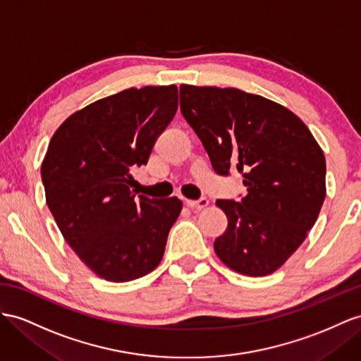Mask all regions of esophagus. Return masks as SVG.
<instances>
[{"mask_svg": "<svg viewBox=\"0 0 361 361\" xmlns=\"http://www.w3.org/2000/svg\"><path fill=\"white\" fill-rule=\"evenodd\" d=\"M186 204L190 209H195V210H201L204 209L209 204V200L206 197H201L200 200H186Z\"/></svg>", "mask_w": 361, "mask_h": 361, "instance_id": "1", "label": "esophagus"}]
</instances>
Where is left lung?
Returning a JSON list of instances; mask_svg holds the SVG:
<instances>
[{"mask_svg": "<svg viewBox=\"0 0 361 361\" xmlns=\"http://www.w3.org/2000/svg\"><path fill=\"white\" fill-rule=\"evenodd\" d=\"M180 108L218 175L243 173L241 200H218L227 230L218 257L245 276H267L298 250L326 195L320 146L290 109L236 88L180 87Z\"/></svg>", "mask_w": 361, "mask_h": 361, "instance_id": "obj_1", "label": "left lung"}]
</instances>
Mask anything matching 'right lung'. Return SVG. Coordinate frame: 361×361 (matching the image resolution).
Instances as JSON below:
<instances>
[{
  "label": "right lung",
  "instance_id": "1",
  "mask_svg": "<svg viewBox=\"0 0 361 361\" xmlns=\"http://www.w3.org/2000/svg\"><path fill=\"white\" fill-rule=\"evenodd\" d=\"M178 108V88H129L68 117L51 137L41 166L45 198L62 236L87 267L111 282L157 269L183 202L131 190L133 166Z\"/></svg>",
  "mask_w": 361,
  "mask_h": 361
}]
</instances>
